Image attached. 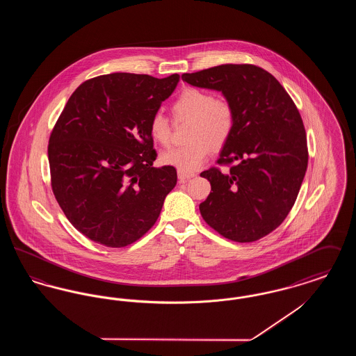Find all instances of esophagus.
Here are the masks:
<instances>
[{
  "mask_svg": "<svg viewBox=\"0 0 356 356\" xmlns=\"http://www.w3.org/2000/svg\"><path fill=\"white\" fill-rule=\"evenodd\" d=\"M177 176H179V180H180V181H186V180L195 177L196 175H195L193 172H186V170H177Z\"/></svg>",
  "mask_w": 356,
  "mask_h": 356,
  "instance_id": "34e87169",
  "label": "esophagus"
}]
</instances>
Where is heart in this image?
Masks as SVG:
<instances>
[{
    "instance_id": "b5f03b06",
    "label": "heart",
    "mask_w": 356,
    "mask_h": 356,
    "mask_svg": "<svg viewBox=\"0 0 356 356\" xmlns=\"http://www.w3.org/2000/svg\"><path fill=\"white\" fill-rule=\"evenodd\" d=\"M172 115L176 122L189 121L186 145L172 148L161 154L167 165L186 172L200 168L211 148L221 149L231 138L236 124V109L225 96H215L200 88H186L172 102ZM149 134L163 147L172 140V121L157 112L149 120Z\"/></svg>"
}]
</instances>
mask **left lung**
I'll use <instances>...</instances> for the list:
<instances>
[{
    "label": "left lung",
    "mask_w": 356,
    "mask_h": 356,
    "mask_svg": "<svg viewBox=\"0 0 356 356\" xmlns=\"http://www.w3.org/2000/svg\"><path fill=\"white\" fill-rule=\"evenodd\" d=\"M181 79L220 90L236 109L234 134L216 161L229 170L212 167L200 175L212 191L199 207L204 220L238 243L267 236L287 218L308 164L295 102L271 73L252 64H225Z\"/></svg>",
    "instance_id": "left-lung-1"
}]
</instances>
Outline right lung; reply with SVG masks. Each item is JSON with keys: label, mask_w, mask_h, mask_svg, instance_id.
I'll return each instance as SVG.
<instances>
[{"label": "right lung", "mask_w": 356, "mask_h": 356, "mask_svg": "<svg viewBox=\"0 0 356 356\" xmlns=\"http://www.w3.org/2000/svg\"><path fill=\"white\" fill-rule=\"evenodd\" d=\"M148 74L89 79L69 97L48 145L51 191L72 225L111 248L144 236L177 183L172 165L153 167L149 120L179 83Z\"/></svg>", "instance_id": "add662e5"}]
</instances>
